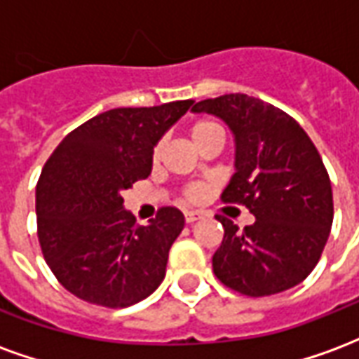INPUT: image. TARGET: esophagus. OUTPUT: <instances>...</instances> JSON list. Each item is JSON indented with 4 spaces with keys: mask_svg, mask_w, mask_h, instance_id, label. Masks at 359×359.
<instances>
[{
    "mask_svg": "<svg viewBox=\"0 0 359 359\" xmlns=\"http://www.w3.org/2000/svg\"><path fill=\"white\" fill-rule=\"evenodd\" d=\"M198 219H202V213H200V211H187V213H184V221H187V223H196Z\"/></svg>",
    "mask_w": 359,
    "mask_h": 359,
    "instance_id": "esophagus-1",
    "label": "esophagus"
}]
</instances>
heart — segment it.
<instances>
[{
	"label": "heart",
	"mask_w": 359,
	"mask_h": 359,
	"mask_svg": "<svg viewBox=\"0 0 359 359\" xmlns=\"http://www.w3.org/2000/svg\"><path fill=\"white\" fill-rule=\"evenodd\" d=\"M190 138L192 142H200L202 138H205L208 134H213V133H223V128L219 123L215 121H211V118H200V121H196L194 125L190 126ZM161 151H163V142H159L154 149V159H159L161 157ZM203 194V188L202 187H190L188 188V198L190 200H198V198H202Z\"/></svg>",
	"instance_id": "b5f03b06"
}]
</instances>
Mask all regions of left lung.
Instances as JSON below:
<instances>
[{"instance_id":"obj_1","label":"left lung","mask_w":359,"mask_h":359,"mask_svg":"<svg viewBox=\"0 0 359 359\" xmlns=\"http://www.w3.org/2000/svg\"><path fill=\"white\" fill-rule=\"evenodd\" d=\"M234 136V175L223 202L244 203L256 217L238 231L217 215L225 236L213 273L246 296H271L300 285L321 257L332 225V190L319 151L296 121L246 94L203 100Z\"/></svg>"}]
</instances>
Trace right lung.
I'll return each instance as SVG.
<instances>
[{
    "label": "right lung",
    "instance_id": "obj_1",
    "mask_svg": "<svg viewBox=\"0 0 359 359\" xmlns=\"http://www.w3.org/2000/svg\"><path fill=\"white\" fill-rule=\"evenodd\" d=\"M192 103L105 111L67 134L48 159L36 187L38 238L53 275L81 300L126 308L161 285L184 215L161 208L136 225L123 192L148 179L157 142Z\"/></svg>",
    "mask_w": 359,
    "mask_h": 359
}]
</instances>
